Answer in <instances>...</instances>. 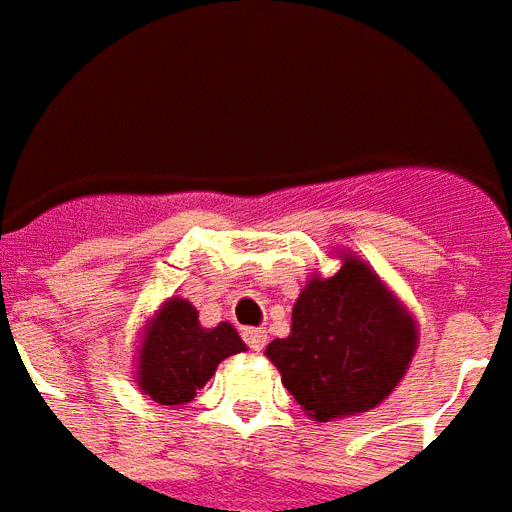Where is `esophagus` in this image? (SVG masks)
Masks as SVG:
<instances>
[{
    "mask_svg": "<svg viewBox=\"0 0 512 512\" xmlns=\"http://www.w3.org/2000/svg\"><path fill=\"white\" fill-rule=\"evenodd\" d=\"M244 340H247V345L252 350H257V353H260V350L265 348V342H268V332H265L263 327H252V329H244Z\"/></svg>",
    "mask_w": 512,
    "mask_h": 512,
    "instance_id": "1",
    "label": "esophagus"
}]
</instances>
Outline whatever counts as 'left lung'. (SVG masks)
Wrapping results in <instances>:
<instances>
[{"label":"left lung","instance_id":"obj_1","mask_svg":"<svg viewBox=\"0 0 512 512\" xmlns=\"http://www.w3.org/2000/svg\"><path fill=\"white\" fill-rule=\"evenodd\" d=\"M337 257L340 271L305 281L289 335L265 348L284 388L316 422L380 406L404 380L420 342L417 321L396 292L361 257Z\"/></svg>","mask_w":512,"mask_h":512}]
</instances>
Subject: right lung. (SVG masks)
Here are the masks:
<instances>
[{"label":"right lung","instance_id":"1","mask_svg":"<svg viewBox=\"0 0 512 512\" xmlns=\"http://www.w3.org/2000/svg\"><path fill=\"white\" fill-rule=\"evenodd\" d=\"M247 350L233 324L201 327L185 297H170L146 321L135 350V385L162 406H185L204 388L217 364Z\"/></svg>","mask_w":512,"mask_h":512}]
</instances>
